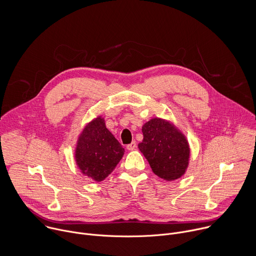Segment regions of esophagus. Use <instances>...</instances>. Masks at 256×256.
<instances>
[{
  "label": "esophagus",
  "instance_id": "esophagus-1",
  "mask_svg": "<svg viewBox=\"0 0 256 256\" xmlns=\"http://www.w3.org/2000/svg\"><path fill=\"white\" fill-rule=\"evenodd\" d=\"M136 148V142L134 140V142H132L130 144H128V146H126V148L128 150H134V148Z\"/></svg>",
  "mask_w": 256,
  "mask_h": 256
}]
</instances>
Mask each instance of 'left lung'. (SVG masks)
Returning <instances> with one entry per match:
<instances>
[{
	"instance_id": "8db88e82",
	"label": "left lung",
	"mask_w": 256,
	"mask_h": 256,
	"mask_svg": "<svg viewBox=\"0 0 256 256\" xmlns=\"http://www.w3.org/2000/svg\"><path fill=\"white\" fill-rule=\"evenodd\" d=\"M144 140L138 148L152 171L166 181L181 178L188 168L190 146L185 136L172 122L154 118L142 128Z\"/></svg>"
}]
</instances>
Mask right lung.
Masks as SVG:
<instances>
[{
	"mask_svg": "<svg viewBox=\"0 0 256 256\" xmlns=\"http://www.w3.org/2000/svg\"><path fill=\"white\" fill-rule=\"evenodd\" d=\"M124 154V148L98 116L88 122L78 136L75 160L80 172L96 182L104 181Z\"/></svg>",
	"mask_w": 256,
	"mask_h": 256,
	"instance_id": "add662e5",
	"label": "right lung"
}]
</instances>
